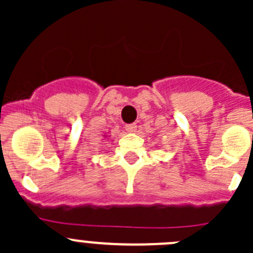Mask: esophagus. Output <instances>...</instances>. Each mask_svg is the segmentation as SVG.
Returning <instances> with one entry per match:
<instances>
[{
  "label": "esophagus",
  "mask_w": 253,
  "mask_h": 253,
  "mask_svg": "<svg viewBox=\"0 0 253 253\" xmlns=\"http://www.w3.org/2000/svg\"><path fill=\"white\" fill-rule=\"evenodd\" d=\"M137 129V126L136 124H129V125H126V131L129 132V133H134Z\"/></svg>",
  "instance_id": "1"
}]
</instances>
